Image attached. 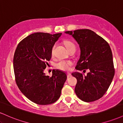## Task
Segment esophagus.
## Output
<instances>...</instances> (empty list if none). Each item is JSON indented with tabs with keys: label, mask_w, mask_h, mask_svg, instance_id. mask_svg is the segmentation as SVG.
<instances>
[{
	"label": "esophagus",
	"mask_w": 123,
	"mask_h": 123,
	"mask_svg": "<svg viewBox=\"0 0 123 123\" xmlns=\"http://www.w3.org/2000/svg\"><path fill=\"white\" fill-rule=\"evenodd\" d=\"M71 76H72L71 73H67V77H71Z\"/></svg>",
	"instance_id": "esophagus-1"
}]
</instances>
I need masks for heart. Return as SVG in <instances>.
Segmentation results:
<instances>
[{"label":"heart","mask_w":123,"mask_h":123,"mask_svg":"<svg viewBox=\"0 0 123 123\" xmlns=\"http://www.w3.org/2000/svg\"><path fill=\"white\" fill-rule=\"evenodd\" d=\"M64 44L65 45L66 49L68 50L72 49V48H76L75 45L73 42L69 40H65L64 42ZM55 47V45H54L51 49V55H53L54 54V50ZM72 65V62L69 61H65V60H61L58 61L55 64L56 68H57L61 70H64V71H67L70 69V66Z\"/></svg>","instance_id":"heart-1"}]
</instances>
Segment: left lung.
Segmentation results:
<instances>
[{
  "mask_svg": "<svg viewBox=\"0 0 123 123\" xmlns=\"http://www.w3.org/2000/svg\"><path fill=\"white\" fill-rule=\"evenodd\" d=\"M79 44L80 56L76 69L89 72L72 73L77 79L76 94L86 102L97 101L104 96L111 85L114 75L113 55L108 42L90 29L66 31Z\"/></svg>",
  "mask_w": 123,
  "mask_h": 123,
  "instance_id": "8db88e82",
  "label": "left lung"
}]
</instances>
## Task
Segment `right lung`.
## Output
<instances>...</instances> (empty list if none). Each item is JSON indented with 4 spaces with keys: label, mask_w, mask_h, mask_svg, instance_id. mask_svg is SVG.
Segmentation results:
<instances>
[{
    "label": "right lung",
    "mask_w": 123,
    "mask_h": 123,
    "mask_svg": "<svg viewBox=\"0 0 123 123\" xmlns=\"http://www.w3.org/2000/svg\"><path fill=\"white\" fill-rule=\"evenodd\" d=\"M61 33L51 35L36 32L18 43L14 55L15 81L21 92L32 102L41 105L58 99L67 76L53 70L51 77L44 73L51 58V49Z\"/></svg>",
    "instance_id": "add662e5"
}]
</instances>
